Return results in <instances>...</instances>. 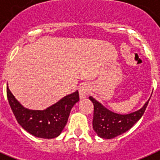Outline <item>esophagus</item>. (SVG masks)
Masks as SVG:
<instances>
[{"label":"esophagus","instance_id":"34e87169","mask_svg":"<svg viewBox=\"0 0 160 160\" xmlns=\"http://www.w3.org/2000/svg\"><path fill=\"white\" fill-rule=\"evenodd\" d=\"M79 92V96H80V98L81 99H85L87 98L88 93L90 92V88L88 84H82V86H80L78 88Z\"/></svg>","mask_w":160,"mask_h":160}]
</instances>
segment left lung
<instances>
[{
  "instance_id": "left-lung-1",
  "label": "left lung",
  "mask_w": 160,
  "mask_h": 160,
  "mask_svg": "<svg viewBox=\"0 0 160 160\" xmlns=\"http://www.w3.org/2000/svg\"><path fill=\"white\" fill-rule=\"evenodd\" d=\"M89 99L94 105L93 129L98 137L112 139L126 132L142 118L150 97L141 109L127 114H120L109 110L92 96H90Z\"/></svg>"
}]
</instances>
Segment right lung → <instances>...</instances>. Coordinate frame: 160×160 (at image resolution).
Segmentation results:
<instances>
[{"mask_svg": "<svg viewBox=\"0 0 160 160\" xmlns=\"http://www.w3.org/2000/svg\"><path fill=\"white\" fill-rule=\"evenodd\" d=\"M6 92L10 108L19 125L34 137L44 139H52L60 135L72 106L79 101L78 91H76L47 109L35 110L23 107L8 87Z\"/></svg>", "mask_w": 160, "mask_h": 160, "instance_id": "1", "label": "right lung"}]
</instances>
